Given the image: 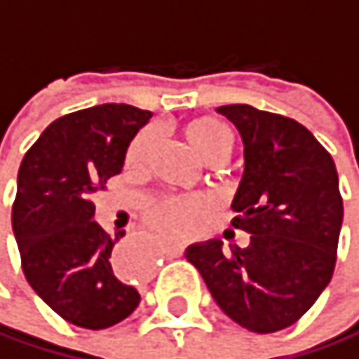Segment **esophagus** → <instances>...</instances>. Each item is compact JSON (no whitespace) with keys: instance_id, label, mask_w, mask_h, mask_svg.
<instances>
[{"instance_id":"esophagus-1","label":"esophagus","mask_w":359,"mask_h":359,"mask_svg":"<svg viewBox=\"0 0 359 359\" xmlns=\"http://www.w3.org/2000/svg\"><path fill=\"white\" fill-rule=\"evenodd\" d=\"M165 253L170 257H181L183 255V245H170L165 249ZM118 266L125 268L132 276H147L149 274V259L147 255L130 241H125L121 245V255H118Z\"/></svg>"}]
</instances>
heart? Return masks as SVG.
<instances>
[{
	"mask_svg": "<svg viewBox=\"0 0 359 359\" xmlns=\"http://www.w3.org/2000/svg\"><path fill=\"white\" fill-rule=\"evenodd\" d=\"M185 136L194 153L208 165H219L227 161L234 151V136L229 132V127L212 116L194 118L187 125ZM153 132H144L134 140V144L130 147L132 163H138L147 155L149 147L153 144ZM206 210L208 206L200 196L163 198L147 208V221L168 238H187L191 229L202 221Z\"/></svg>",
	"mask_w": 359,
	"mask_h": 359,
	"instance_id": "obj_1",
	"label": "heart"
}]
</instances>
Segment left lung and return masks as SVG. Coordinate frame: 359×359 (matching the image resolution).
Instances as JSON below:
<instances>
[{
	"mask_svg": "<svg viewBox=\"0 0 359 359\" xmlns=\"http://www.w3.org/2000/svg\"><path fill=\"white\" fill-rule=\"evenodd\" d=\"M217 112L236 125L245 144L232 225L251 238L249 247L229 249L219 238L196 243L185 257L229 319L268 334L296 323L330 283L343 225L339 174L298 121L249 104Z\"/></svg>",
	"mask_w": 359,
	"mask_h": 359,
	"instance_id": "left-lung-1",
	"label": "left lung"
}]
</instances>
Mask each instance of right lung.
<instances>
[{"label": "right lung", "mask_w": 359, "mask_h": 359, "mask_svg": "<svg viewBox=\"0 0 359 359\" xmlns=\"http://www.w3.org/2000/svg\"><path fill=\"white\" fill-rule=\"evenodd\" d=\"M153 112L102 104L53 121L25 153L12 204L20 266L34 292L65 321L104 330L130 317L140 294L93 221L97 191L123 170L127 147Z\"/></svg>", "instance_id": "1"}]
</instances>
